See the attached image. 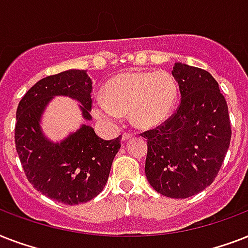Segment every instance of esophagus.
Instances as JSON below:
<instances>
[{"label": "esophagus", "instance_id": "34e87169", "mask_svg": "<svg viewBox=\"0 0 248 248\" xmlns=\"http://www.w3.org/2000/svg\"><path fill=\"white\" fill-rule=\"evenodd\" d=\"M132 138H134V134H130V132H124L122 134V140L124 141H127V140L132 139Z\"/></svg>", "mask_w": 248, "mask_h": 248}]
</instances>
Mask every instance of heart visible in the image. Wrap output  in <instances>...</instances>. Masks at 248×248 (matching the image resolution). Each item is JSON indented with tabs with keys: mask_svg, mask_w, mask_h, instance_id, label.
I'll list each match as a JSON object with an SVG mask.
<instances>
[{
	"mask_svg": "<svg viewBox=\"0 0 248 248\" xmlns=\"http://www.w3.org/2000/svg\"><path fill=\"white\" fill-rule=\"evenodd\" d=\"M179 86L167 72H126L113 77L96 101L93 114L105 124H116L128 113L136 127L149 130L163 124L176 105Z\"/></svg>",
	"mask_w": 248,
	"mask_h": 248,
	"instance_id": "heart-1",
	"label": "heart"
}]
</instances>
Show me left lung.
<instances>
[{"mask_svg": "<svg viewBox=\"0 0 248 248\" xmlns=\"http://www.w3.org/2000/svg\"><path fill=\"white\" fill-rule=\"evenodd\" d=\"M181 101L171 118L141 134L147 139L145 175L155 190L188 198L215 180L231 144L228 104L207 71L175 63Z\"/></svg>", "mask_w": 248, "mask_h": 248, "instance_id": "left-lung-1", "label": "left lung"}]
</instances>
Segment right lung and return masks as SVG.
<instances>
[{
	"label": "right lung",
	"mask_w": 248,
	"mask_h": 248,
	"mask_svg": "<svg viewBox=\"0 0 248 248\" xmlns=\"http://www.w3.org/2000/svg\"><path fill=\"white\" fill-rule=\"evenodd\" d=\"M91 90L87 72L69 69L40 79L16 109L15 145L27 179L46 197L71 206L89 202L103 190L121 148V136L103 140L91 126L82 124L54 143L42 131L41 121L55 96L78 101L83 120L91 121Z\"/></svg>",
	"instance_id": "right-lung-1"
}]
</instances>
